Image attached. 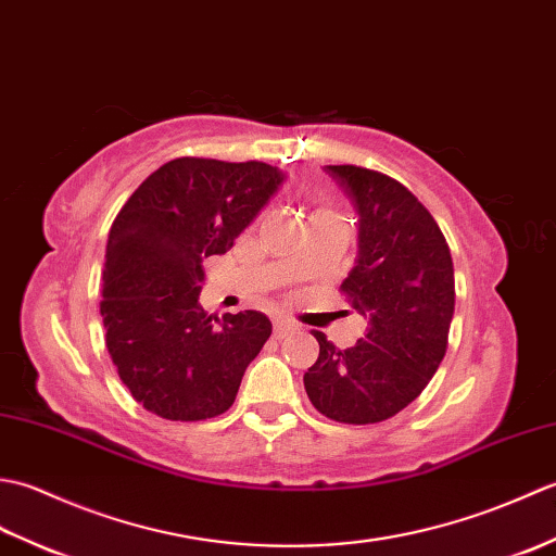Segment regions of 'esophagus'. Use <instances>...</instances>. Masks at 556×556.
<instances>
[{
    "label": "esophagus",
    "instance_id": "34e87169",
    "mask_svg": "<svg viewBox=\"0 0 556 556\" xmlns=\"http://www.w3.org/2000/svg\"><path fill=\"white\" fill-rule=\"evenodd\" d=\"M293 329H296V325H293L291 320H285V317H279V320H275V337L277 339L289 337Z\"/></svg>",
    "mask_w": 556,
    "mask_h": 556
}]
</instances>
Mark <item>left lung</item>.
Returning a JSON list of instances; mask_svg holds the SVG:
<instances>
[{
  "mask_svg": "<svg viewBox=\"0 0 556 556\" xmlns=\"http://www.w3.org/2000/svg\"><path fill=\"white\" fill-rule=\"evenodd\" d=\"M358 215V255L344 289L365 320L349 349L315 332L320 356L303 375L323 416L382 422L422 392L446 353L454 317V263L446 239L406 186L353 164H327Z\"/></svg>",
  "mask_w": 556,
  "mask_h": 556,
  "instance_id": "left-lung-1",
  "label": "left lung"
}]
</instances>
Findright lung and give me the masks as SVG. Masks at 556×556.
I'll return each instance as SVG.
<instances>
[{
    "instance_id": "right-lung-1",
    "label": "right lung",
    "mask_w": 556,
    "mask_h": 556,
    "mask_svg": "<svg viewBox=\"0 0 556 556\" xmlns=\"http://www.w3.org/2000/svg\"><path fill=\"white\" fill-rule=\"evenodd\" d=\"M287 174L265 162L179 157L116 215L102 271L108 351L138 404L167 420L227 410L271 334L265 313L207 315L203 260L227 253Z\"/></svg>"
}]
</instances>
